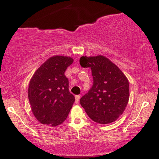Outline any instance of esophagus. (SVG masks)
<instances>
[{
    "label": "esophagus",
    "instance_id": "1",
    "mask_svg": "<svg viewBox=\"0 0 159 159\" xmlns=\"http://www.w3.org/2000/svg\"><path fill=\"white\" fill-rule=\"evenodd\" d=\"M80 97H81V96H80L79 95H77V96H75V103H76V104L79 103Z\"/></svg>",
    "mask_w": 159,
    "mask_h": 159
}]
</instances>
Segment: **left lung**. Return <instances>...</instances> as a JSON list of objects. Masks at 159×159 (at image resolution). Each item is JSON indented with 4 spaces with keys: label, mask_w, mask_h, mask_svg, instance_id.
<instances>
[{
    "label": "left lung",
    "mask_w": 159,
    "mask_h": 159,
    "mask_svg": "<svg viewBox=\"0 0 159 159\" xmlns=\"http://www.w3.org/2000/svg\"><path fill=\"white\" fill-rule=\"evenodd\" d=\"M80 65L90 67L93 84L80 99L89 117L100 124H108L123 114L129 98V84L120 69L105 57H81Z\"/></svg>",
    "instance_id": "obj_1"
}]
</instances>
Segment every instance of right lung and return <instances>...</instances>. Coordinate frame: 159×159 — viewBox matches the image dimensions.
Returning <instances> with one entry per match:
<instances>
[{
    "label": "right lung",
    "instance_id": "1",
    "mask_svg": "<svg viewBox=\"0 0 159 159\" xmlns=\"http://www.w3.org/2000/svg\"><path fill=\"white\" fill-rule=\"evenodd\" d=\"M72 63L70 57H52L31 78L28 98L33 114L39 123L56 126L66 119L75 100L69 92V80L64 74Z\"/></svg>",
    "mask_w": 159,
    "mask_h": 159
}]
</instances>
